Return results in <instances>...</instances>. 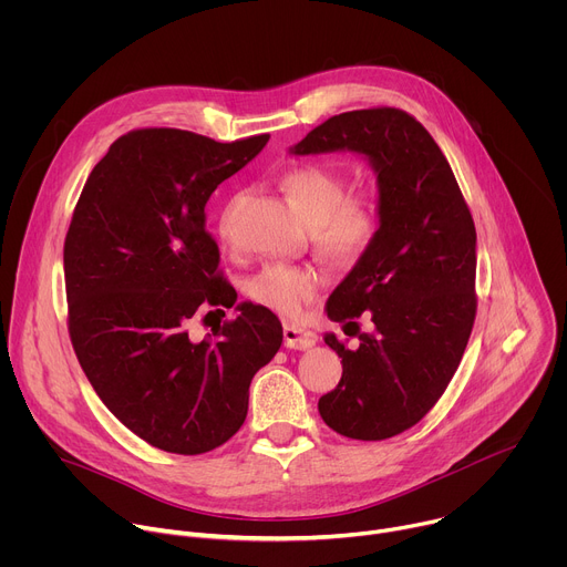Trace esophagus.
<instances>
[{"instance_id":"obj_1","label":"esophagus","mask_w":567,"mask_h":567,"mask_svg":"<svg viewBox=\"0 0 567 567\" xmlns=\"http://www.w3.org/2000/svg\"><path fill=\"white\" fill-rule=\"evenodd\" d=\"M282 337H285V346L291 350H309L316 343V334L298 326H285Z\"/></svg>"}]
</instances>
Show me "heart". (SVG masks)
<instances>
[{
    "label": "heart",
    "instance_id": "b5f03b06",
    "mask_svg": "<svg viewBox=\"0 0 567 567\" xmlns=\"http://www.w3.org/2000/svg\"><path fill=\"white\" fill-rule=\"evenodd\" d=\"M282 190L298 215L316 226L318 247L339 262L359 260L379 230L377 206L368 197L350 195L343 173L326 164H302L282 177ZM235 202V199H233ZM233 202L217 219L219 233L228 235ZM320 278L311 267L269 265L247 282L254 302L282 316H296L318 293Z\"/></svg>",
    "mask_w": 567,
    "mask_h": 567
}]
</instances>
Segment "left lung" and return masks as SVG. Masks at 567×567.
<instances>
[{
  "label": "left lung",
  "instance_id": "8db88e82",
  "mask_svg": "<svg viewBox=\"0 0 567 567\" xmlns=\"http://www.w3.org/2000/svg\"><path fill=\"white\" fill-rule=\"evenodd\" d=\"M289 152H354L377 177L379 230L326 307L334 322L348 326L370 311L374 328L359 332L357 350L332 332L322 337L341 357L343 377L318 399V413L346 437L388 440L435 406L468 343L473 217L440 145L401 110L332 116Z\"/></svg>",
  "mask_w": 567,
  "mask_h": 567
}]
</instances>
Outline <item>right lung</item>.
<instances>
[{"mask_svg": "<svg viewBox=\"0 0 567 567\" xmlns=\"http://www.w3.org/2000/svg\"><path fill=\"white\" fill-rule=\"evenodd\" d=\"M267 141L130 132L73 210L64 285L75 357L112 415L161 451L199 455L230 440L247 420L254 374L280 350L278 316L254 302H239L208 339L188 337L199 309L237 300L217 274L206 202Z\"/></svg>", "mask_w": 567, "mask_h": 567, "instance_id": "add662e5", "label": "right lung"}]
</instances>
